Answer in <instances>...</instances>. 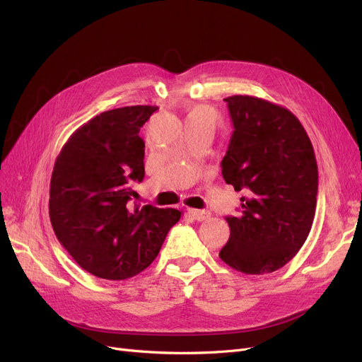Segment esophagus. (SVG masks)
I'll return each instance as SVG.
<instances>
[{
    "instance_id": "1",
    "label": "esophagus",
    "mask_w": 362,
    "mask_h": 362,
    "mask_svg": "<svg viewBox=\"0 0 362 362\" xmlns=\"http://www.w3.org/2000/svg\"><path fill=\"white\" fill-rule=\"evenodd\" d=\"M187 213L191 214L197 221H204L206 218H210V211H205V210H195V208H189Z\"/></svg>"
}]
</instances>
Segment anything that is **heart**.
<instances>
[{"instance_id":"b5f03b06","label":"heart","mask_w":362,"mask_h":362,"mask_svg":"<svg viewBox=\"0 0 362 362\" xmlns=\"http://www.w3.org/2000/svg\"><path fill=\"white\" fill-rule=\"evenodd\" d=\"M187 119H206V120H210V122L214 123L216 112L211 108H208L205 105H198V107L192 108L191 112L187 114Z\"/></svg>"}]
</instances>
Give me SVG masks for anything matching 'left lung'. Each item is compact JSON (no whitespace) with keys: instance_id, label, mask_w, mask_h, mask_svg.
<instances>
[{"instance_id":"left-lung-1","label":"left lung","mask_w":362,"mask_h":362,"mask_svg":"<svg viewBox=\"0 0 362 362\" xmlns=\"http://www.w3.org/2000/svg\"><path fill=\"white\" fill-rule=\"evenodd\" d=\"M233 133L221 175L243 191L220 258L245 274L273 273L307 240L315 216L318 168L305 129L284 107L250 95L224 98Z\"/></svg>"}]
</instances>
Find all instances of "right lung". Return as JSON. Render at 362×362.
<instances>
[{
  "label": "right lung",
  "instance_id": "obj_1",
  "mask_svg": "<svg viewBox=\"0 0 362 362\" xmlns=\"http://www.w3.org/2000/svg\"><path fill=\"white\" fill-rule=\"evenodd\" d=\"M156 105L114 108L74 130L55 160L49 220L71 258L88 273L124 280L144 272L182 216L175 208L130 204L145 176L139 130Z\"/></svg>",
  "mask_w": 362,
  "mask_h": 362
}]
</instances>
